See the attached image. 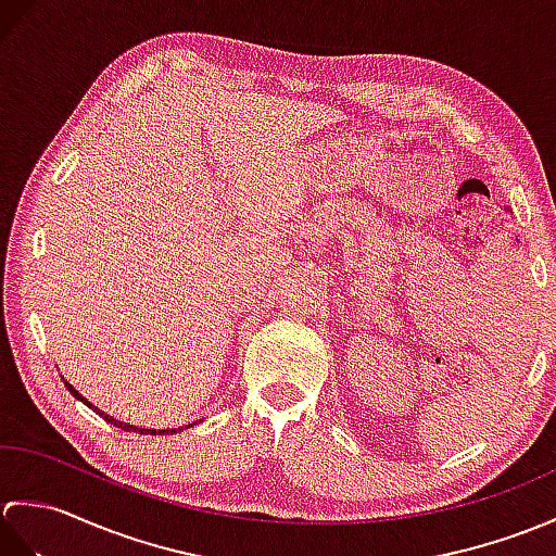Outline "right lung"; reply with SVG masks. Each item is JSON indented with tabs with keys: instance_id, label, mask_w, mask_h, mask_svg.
Here are the masks:
<instances>
[{
	"instance_id": "1",
	"label": "right lung",
	"mask_w": 556,
	"mask_h": 556,
	"mask_svg": "<svg viewBox=\"0 0 556 556\" xmlns=\"http://www.w3.org/2000/svg\"><path fill=\"white\" fill-rule=\"evenodd\" d=\"M64 384H66V389H68V392H71V396H76V399H78V401H83V404H86L88 408H92V410H96V413H100V416H102L104 420L112 422V425H116V428H122V430H126V432H138V434H174L176 430H184V428H167V430H148V428H136V425H131V422H124V420H116L114 416H108V413L100 410L98 406H92L86 396H80V394L76 392V389L71 387L68 382H64ZM191 425H193V422H191ZM191 425H188V428H191Z\"/></svg>"
}]
</instances>
